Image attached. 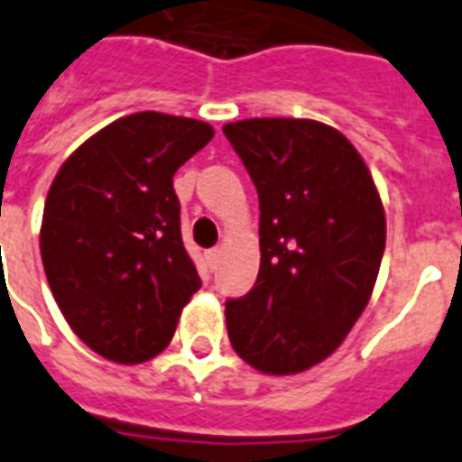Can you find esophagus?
<instances>
[{
    "instance_id": "esophagus-1",
    "label": "esophagus",
    "mask_w": 462,
    "mask_h": 462,
    "mask_svg": "<svg viewBox=\"0 0 462 462\" xmlns=\"http://www.w3.org/2000/svg\"><path fill=\"white\" fill-rule=\"evenodd\" d=\"M219 257H221V250L219 248H212L209 253H207V263H209V267H217V263H219Z\"/></svg>"
}]
</instances>
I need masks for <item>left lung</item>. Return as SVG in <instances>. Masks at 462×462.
Instances as JSON below:
<instances>
[{"mask_svg":"<svg viewBox=\"0 0 462 462\" xmlns=\"http://www.w3.org/2000/svg\"><path fill=\"white\" fill-rule=\"evenodd\" d=\"M260 198V272L226 301L236 354L270 376L325 361L366 309L385 250V212L361 153L303 117L224 125Z\"/></svg>","mask_w":462,"mask_h":462,"instance_id":"obj_1","label":"left lung"}]
</instances>
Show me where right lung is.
<instances>
[{
    "label": "right lung",
    "mask_w": 462,
    "mask_h": 462,
    "mask_svg": "<svg viewBox=\"0 0 462 462\" xmlns=\"http://www.w3.org/2000/svg\"><path fill=\"white\" fill-rule=\"evenodd\" d=\"M214 127L156 110L106 125L50 185L41 257L64 320L116 364L168 346L199 277L180 236L173 175Z\"/></svg>",
    "instance_id": "right-lung-1"
}]
</instances>
